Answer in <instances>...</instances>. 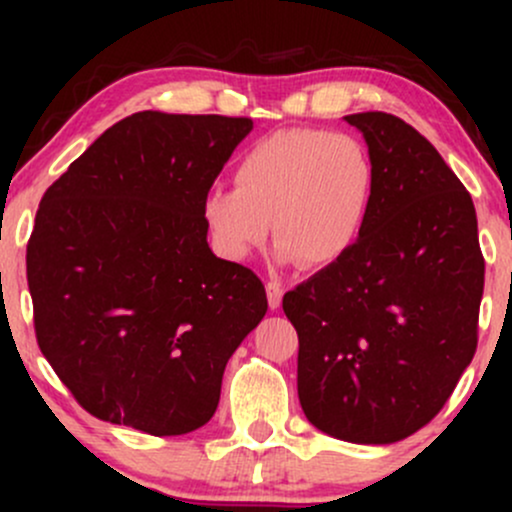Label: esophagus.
<instances>
[{
    "mask_svg": "<svg viewBox=\"0 0 512 512\" xmlns=\"http://www.w3.org/2000/svg\"><path fill=\"white\" fill-rule=\"evenodd\" d=\"M281 296H284V289H281V284H276V281H267V301H269V308L276 310L281 305Z\"/></svg>",
    "mask_w": 512,
    "mask_h": 512,
    "instance_id": "esophagus-1",
    "label": "esophagus"
}]
</instances>
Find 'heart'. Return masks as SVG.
Listing matches in <instances>:
<instances>
[{
    "label": "heart",
    "instance_id": "1",
    "mask_svg": "<svg viewBox=\"0 0 512 512\" xmlns=\"http://www.w3.org/2000/svg\"><path fill=\"white\" fill-rule=\"evenodd\" d=\"M236 190L211 187L202 219L221 257L243 262L269 236L276 257L327 267L366 228L375 197V166L356 137L327 129H281L238 158Z\"/></svg>",
    "mask_w": 512,
    "mask_h": 512
}]
</instances>
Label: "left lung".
<instances>
[{"mask_svg":"<svg viewBox=\"0 0 512 512\" xmlns=\"http://www.w3.org/2000/svg\"><path fill=\"white\" fill-rule=\"evenodd\" d=\"M375 166L366 228L342 260L284 296L298 399L315 428L387 445L424 428L477 351V211L424 134L387 113L344 117Z\"/></svg>","mask_w":512,"mask_h":512,"instance_id":"left-lung-1","label":"left lung"}]
</instances>
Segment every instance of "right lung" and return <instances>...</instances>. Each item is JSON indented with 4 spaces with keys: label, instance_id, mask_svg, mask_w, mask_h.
Here are the masks:
<instances>
[{
    "label": "right lung",
    "instance_id": "obj_1",
    "mask_svg": "<svg viewBox=\"0 0 512 512\" xmlns=\"http://www.w3.org/2000/svg\"><path fill=\"white\" fill-rule=\"evenodd\" d=\"M250 129L134 113L40 199L26 248L35 339L88 414L151 436L214 416L228 358L267 313L262 281L211 252L202 219Z\"/></svg>",
    "mask_w": 512,
    "mask_h": 512
}]
</instances>
